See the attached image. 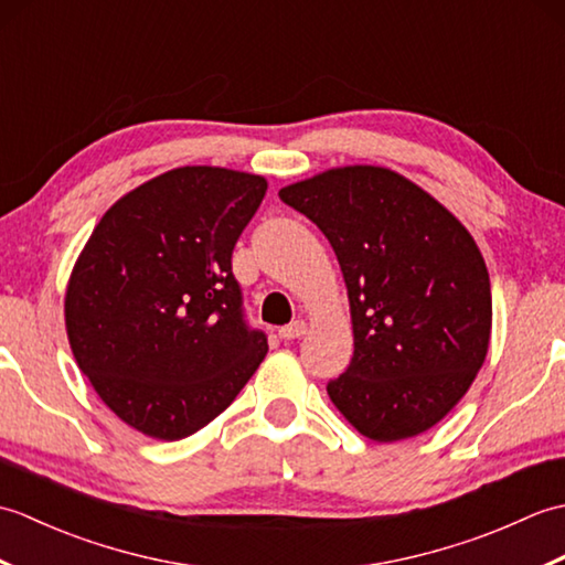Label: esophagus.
I'll list each match as a JSON object with an SVG mask.
<instances>
[{
    "label": "esophagus",
    "instance_id": "obj_1",
    "mask_svg": "<svg viewBox=\"0 0 565 565\" xmlns=\"http://www.w3.org/2000/svg\"><path fill=\"white\" fill-rule=\"evenodd\" d=\"M306 330H308V326H306L303 320H294L291 326H284V328L279 330V338H281V340H298V338H303Z\"/></svg>",
    "mask_w": 565,
    "mask_h": 565
}]
</instances>
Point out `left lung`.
I'll use <instances>...</instances> for the list:
<instances>
[{
    "mask_svg": "<svg viewBox=\"0 0 565 565\" xmlns=\"http://www.w3.org/2000/svg\"><path fill=\"white\" fill-rule=\"evenodd\" d=\"M338 255L354 356L328 383L374 441L437 425L483 366L493 298L481 249L454 215L386 167H338L279 191Z\"/></svg>",
    "mask_w": 565,
    "mask_h": 565,
    "instance_id": "obj_1",
    "label": "left lung"
}]
</instances>
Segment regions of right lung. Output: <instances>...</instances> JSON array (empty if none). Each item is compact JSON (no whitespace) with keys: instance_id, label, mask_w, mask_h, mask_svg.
Returning <instances> with one entry per match:
<instances>
[{"instance_id":"right-lung-1","label":"right lung","mask_w":565,"mask_h":565,"mask_svg":"<svg viewBox=\"0 0 565 565\" xmlns=\"http://www.w3.org/2000/svg\"><path fill=\"white\" fill-rule=\"evenodd\" d=\"M264 194L257 174L179 167L118 199L84 245L65 294L72 354L142 435L206 427L267 354L231 262Z\"/></svg>"}]
</instances>
